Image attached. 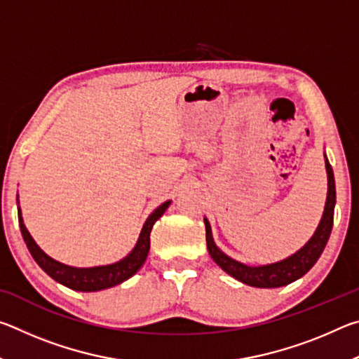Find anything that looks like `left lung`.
Listing matches in <instances>:
<instances>
[{
  "label": "left lung",
  "mask_w": 359,
  "mask_h": 359,
  "mask_svg": "<svg viewBox=\"0 0 359 359\" xmlns=\"http://www.w3.org/2000/svg\"><path fill=\"white\" fill-rule=\"evenodd\" d=\"M326 156V155H325ZM326 165V174H327V196L325 204L323 217L318 223V228L315 229L311 241L304 245L301 250H297L294 255H291L287 259L277 261L272 264L264 266H247L244 263L233 259L228 257L226 253H223L220 248L215 245L214 238H212V229L208 222V218H204L205 224V242H208V250L210 253L212 259L222 267V269L234 277L236 280H239L245 285L257 288H277L285 287L291 282L301 278L304 274H307L312 269V266L317 263L320 255L323 253L326 242L330 239L332 222H334V205H336V184H334V172L332 168L325 160Z\"/></svg>",
  "instance_id": "8db88e82"
}]
</instances>
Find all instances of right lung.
Segmentation results:
<instances>
[{
	"mask_svg": "<svg viewBox=\"0 0 359 359\" xmlns=\"http://www.w3.org/2000/svg\"><path fill=\"white\" fill-rule=\"evenodd\" d=\"M169 204H171V201L163 203L160 208H156L154 212H151L150 217L144 223L141 234H139L137 244L135 248H133L131 253L126 255L123 259L117 261V263L107 264V266L72 267V266H66L63 263H58V261H55L42 252L38 247V244L34 242V239L32 238V234L28 233L25 224H23L20 208H19V223H20L23 241H25L29 253H32V257L34 258L36 263L41 266V269L47 272L53 280H57L58 283H62L65 287L76 291H100V290L115 287V285L128 280L130 277L135 276L136 272L141 269V266L145 263V259H147V255L150 250V231L154 228V224L158 218L165 214V210L169 208Z\"/></svg>",
	"mask_w": 359,
	"mask_h": 359,
	"instance_id": "1",
	"label": "right lung"
}]
</instances>
